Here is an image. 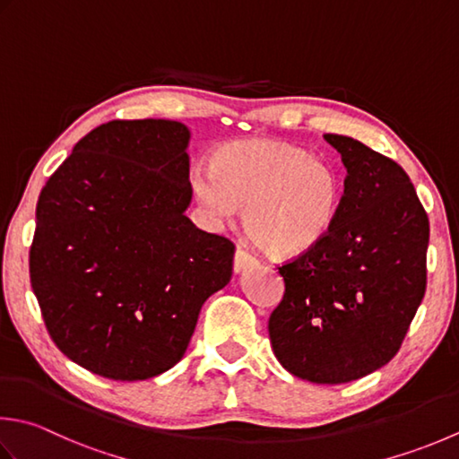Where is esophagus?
I'll use <instances>...</instances> for the list:
<instances>
[{
    "label": "esophagus",
    "mask_w": 459,
    "mask_h": 459,
    "mask_svg": "<svg viewBox=\"0 0 459 459\" xmlns=\"http://www.w3.org/2000/svg\"><path fill=\"white\" fill-rule=\"evenodd\" d=\"M258 260L248 253L247 248H242V247H238L237 248V253H235V271L237 273H240V271H245V268H248V266H253V264H256Z\"/></svg>",
    "instance_id": "esophagus-1"
}]
</instances>
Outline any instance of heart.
Here are the masks:
<instances>
[{
	"instance_id": "1",
	"label": "heart",
	"mask_w": 459,
	"mask_h": 459,
	"mask_svg": "<svg viewBox=\"0 0 459 459\" xmlns=\"http://www.w3.org/2000/svg\"><path fill=\"white\" fill-rule=\"evenodd\" d=\"M191 185L212 221H227L245 204L247 235L278 258L318 247L334 227L344 193L330 160L273 139L222 145L212 165L195 167Z\"/></svg>"
}]
</instances>
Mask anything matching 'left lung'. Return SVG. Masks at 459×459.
Masks as SVG:
<instances>
[{
    "label": "left lung",
    "mask_w": 459,
    "mask_h": 459,
    "mask_svg": "<svg viewBox=\"0 0 459 459\" xmlns=\"http://www.w3.org/2000/svg\"><path fill=\"white\" fill-rule=\"evenodd\" d=\"M346 167L328 237L278 273L284 296L268 318L274 356L314 384H346L398 354L426 292L429 221L396 160L326 133Z\"/></svg>",
    "instance_id": "8db88e82"
}]
</instances>
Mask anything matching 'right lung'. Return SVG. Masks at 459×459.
<instances>
[{
	"label": "right lung",
	"mask_w": 459,
	"mask_h": 459,
	"mask_svg": "<svg viewBox=\"0 0 459 459\" xmlns=\"http://www.w3.org/2000/svg\"><path fill=\"white\" fill-rule=\"evenodd\" d=\"M178 121H109L87 133L41 188L31 289L56 346L85 370L147 380L181 360L235 242L196 229Z\"/></svg>",
	"instance_id": "obj_1"
}]
</instances>
